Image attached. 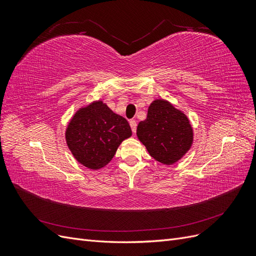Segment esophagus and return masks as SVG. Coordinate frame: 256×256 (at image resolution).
Returning <instances> with one entry per match:
<instances>
[{
  "mask_svg": "<svg viewBox=\"0 0 256 256\" xmlns=\"http://www.w3.org/2000/svg\"><path fill=\"white\" fill-rule=\"evenodd\" d=\"M129 124H130V127H131V130H132V132L136 134V122L134 120H131L129 122Z\"/></svg>",
  "mask_w": 256,
  "mask_h": 256,
  "instance_id": "34e87169",
  "label": "esophagus"
}]
</instances>
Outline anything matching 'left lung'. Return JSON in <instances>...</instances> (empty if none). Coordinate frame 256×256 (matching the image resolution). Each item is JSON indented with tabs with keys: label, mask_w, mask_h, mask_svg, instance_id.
Segmentation results:
<instances>
[{
	"label": "left lung",
	"mask_w": 256,
	"mask_h": 256,
	"mask_svg": "<svg viewBox=\"0 0 256 256\" xmlns=\"http://www.w3.org/2000/svg\"><path fill=\"white\" fill-rule=\"evenodd\" d=\"M136 136L150 156L166 166L182 159L193 142L187 116L164 99L150 104L146 120L138 122Z\"/></svg>",
	"instance_id": "left-lung-1"
}]
</instances>
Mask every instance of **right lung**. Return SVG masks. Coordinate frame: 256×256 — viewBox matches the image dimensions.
I'll return each instance as SVG.
<instances>
[{"instance_id": "add662e5", "label": "right lung", "mask_w": 256, "mask_h": 256, "mask_svg": "<svg viewBox=\"0 0 256 256\" xmlns=\"http://www.w3.org/2000/svg\"><path fill=\"white\" fill-rule=\"evenodd\" d=\"M131 134L128 122L98 100L76 112L65 136L76 161L88 168L99 170L109 164L120 143Z\"/></svg>"}]
</instances>
